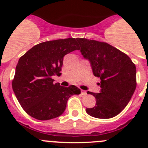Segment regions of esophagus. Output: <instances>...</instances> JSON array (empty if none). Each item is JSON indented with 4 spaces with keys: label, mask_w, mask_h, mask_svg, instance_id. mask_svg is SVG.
<instances>
[{
    "label": "esophagus",
    "mask_w": 148,
    "mask_h": 148,
    "mask_svg": "<svg viewBox=\"0 0 148 148\" xmlns=\"http://www.w3.org/2000/svg\"><path fill=\"white\" fill-rule=\"evenodd\" d=\"M87 92L86 91H84V90H82V95H87Z\"/></svg>",
    "instance_id": "1"
}]
</instances>
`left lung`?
I'll return each mask as SVG.
<instances>
[{
  "instance_id": "1",
  "label": "left lung",
  "mask_w": 148,
  "mask_h": 148,
  "mask_svg": "<svg viewBox=\"0 0 148 148\" xmlns=\"http://www.w3.org/2000/svg\"><path fill=\"white\" fill-rule=\"evenodd\" d=\"M81 53L90 61L93 75L101 79L99 93L87 92L96 104L87 108L90 116L110 119L119 114L127 105L136 87V68L126 54L104 42L77 38Z\"/></svg>"
}]
</instances>
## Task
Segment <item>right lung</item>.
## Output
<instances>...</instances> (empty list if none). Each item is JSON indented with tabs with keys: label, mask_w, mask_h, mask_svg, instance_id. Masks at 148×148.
Segmentation results:
<instances>
[{
	"label": "right lung",
	"mask_w": 148,
	"mask_h": 148,
	"mask_svg": "<svg viewBox=\"0 0 148 148\" xmlns=\"http://www.w3.org/2000/svg\"><path fill=\"white\" fill-rule=\"evenodd\" d=\"M79 49L75 38L58 39L34 46L21 57L12 90L27 114L38 120L57 118L64 112L68 99L81 93L75 86L63 87L53 79L61 74L65 55Z\"/></svg>",
	"instance_id": "add662e5"
}]
</instances>
